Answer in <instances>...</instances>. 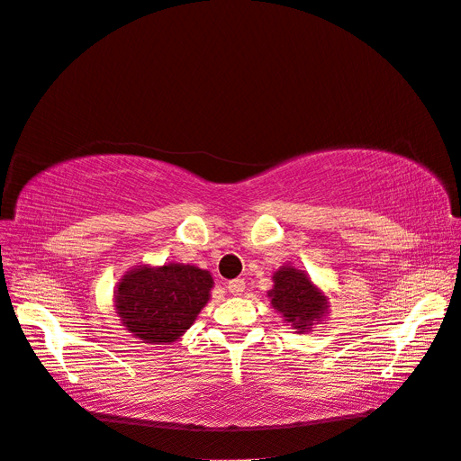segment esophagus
<instances>
[{"mask_svg": "<svg viewBox=\"0 0 461 461\" xmlns=\"http://www.w3.org/2000/svg\"><path fill=\"white\" fill-rule=\"evenodd\" d=\"M226 288L230 290V294H233V296H240V294L245 290V280H243V278L230 280Z\"/></svg>", "mask_w": 461, "mask_h": 461, "instance_id": "esophagus-1", "label": "esophagus"}]
</instances>
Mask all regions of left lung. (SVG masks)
<instances>
[{
    "instance_id": "1",
    "label": "left lung",
    "mask_w": 461,
    "mask_h": 461,
    "mask_svg": "<svg viewBox=\"0 0 461 461\" xmlns=\"http://www.w3.org/2000/svg\"><path fill=\"white\" fill-rule=\"evenodd\" d=\"M273 278L275 288L268 292L273 308L298 331H312L313 321H320L327 310V298L294 267H282Z\"/></svg>"
}]
</instances>
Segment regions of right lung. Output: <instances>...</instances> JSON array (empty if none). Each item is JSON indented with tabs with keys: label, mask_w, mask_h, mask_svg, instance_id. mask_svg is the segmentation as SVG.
<instances>
[{
	"label": "right lung",
	"mask_w": 461,
	"mask_h": 461,
	"mask_svg": "<svg viewBox=\"0 0 461 461\" xmlns=\"http://www.w3.org/2000/svg\"><path fill=\"white\" fill-rule=\"evenodd\" d=\"M212 285L208 270L191 265L134 268L118 285L116 313L144 343L171 345L208 303Z\"/></svg>",
	"instance_id": "obj_1"
}]
</instances>
